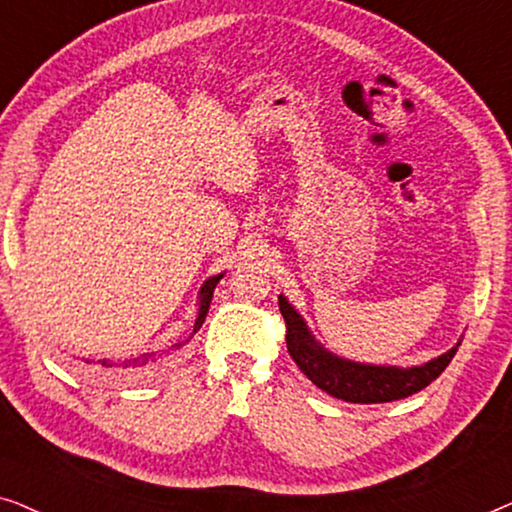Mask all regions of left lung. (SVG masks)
<instances>
[{"label": "left lung", "instance_id": "8db88e82", "mask_svg": "<svg viewBox=\"0 0 512 512\" xmlns=\"http://www.w3.org/2000/svg\"><path fill=\"white\" fill-rule=\"evenodd\" d=\"M279 312L286 321V347L296 366L328 396L347 403H391L408 398L436 380L457 354V345L422 366H375L338 356L321 345L296 307L279 293Z\"/></svg>", "mask_w": 512, "mask_h": 512}]
</instances>
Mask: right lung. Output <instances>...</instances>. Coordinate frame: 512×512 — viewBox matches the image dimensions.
Masks as SVG:
<instances>
[{"mask_svg": "<svg viewBox=\"0 0 512 512\" xmlns=\"http://www.w3.org/2000/svg\"><path fill=\"white\" fill-rule=\"evenodd\" d=\"M221 279H223V272L205 279V284L200 286V291H198V317H195L193 333L200 331L202 321H205L207 312H209V303H212L216 284H219ZM172 347L179 349L181 342H177V345H172ZM158 359H160V354L151 352V354H139V356H125V359H100V361L83 359V363H86L90 373H95V375H109V373L116 375V373H139V370L156 366Z\"/></svg>", "mask_w": 512, "mask_h": 512, "instance_id": "add662e5", "label": "right lung"}]
</instances>
